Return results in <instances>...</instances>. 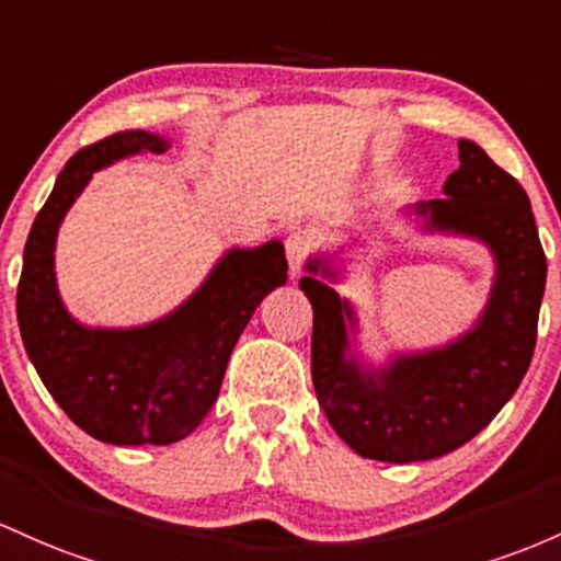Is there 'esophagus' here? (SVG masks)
<instances>
[{"instance_id": "34e87169", "label": "esophagus", "mask_w": 561, "mask_h": 561, "mask_svg": "<svg viewBox=\"0 0 561 561\" xmlns=\"http://www.w3.org/2000/svg\"><path fill=\"white\" fill-rule=\"evenodd\" d=\"M312 247H314V232L312 230L297 228L294 232H288V238H286V260H288V267H291L294 275L299 273L301 264H305L307 256H310Z\"/></svg>"}]
</instances>
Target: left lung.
<instances>
[{
    "label": "left lung",
    "instance_id": "8db88e82",
    "mask_svg": "<svg viewBox=\"0 0 561 561\" xmlns=\"http://www.w3.org/2000/svg\"><path fill=\"white\" fill-rule=\"evenodd\" d=\"M461 167L445 180V198L421 201L426 230L488 243L495 280L474 329L448 347L398 355L365 368L350 355L355 312L329 283L325 260H310L299 288L312 305V383L333 432L363 458L430 461L461 448L512 400L530 368L546 254L525 187L471 140H458Z\"/></svg>",
    "mask_w": 561,
    "mask_h": 561
}]
</instances>
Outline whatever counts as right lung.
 <instances>
[{
  "instance_id": "1",
  "label": "right lung",
  "mask_w": 561,
  "mask_h": 561,
  "mask_svg": "<svg viewBox=\"0 0 561 561\" xmlns=\"http://www.w3.org/2000/svg\"><path fill=\"white\" fill-rule=\"evenodd\" d=\"M159 135L116 131L81 148L31 225L18 283V325L36 374L68 419L111 445H169L204 421L230 352L260 301L286 283L280 241L230 249L204 286L167 318L137 329H87L55 286V238L92 172L124 156L163 153Z\"/></svg>"
}]
</instances>
